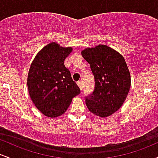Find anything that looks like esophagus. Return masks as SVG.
Instances as JSON below:
<instances>
[{"instance_id":"esophagus-1","label":"esophagus","mask_w":158,"mask_h":158,"mask_svg":"<svg viewBox=\"0 0 158 158\" xmlns=\"http://www.w3.org/2000/svg\"><path fill=\"white\" fill-rule=\"evenodd\" d=\"M77 85H78V86L79 87V88H80V90H81H81H82V87H83L82 82H81V81H77Z\"/></svg>"}]
</instances>
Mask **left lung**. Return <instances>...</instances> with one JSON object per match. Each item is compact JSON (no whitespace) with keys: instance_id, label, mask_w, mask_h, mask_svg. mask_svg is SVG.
<instances>
[{"instance_id":"left-lung-1","label":"left lung","mask_w":158,"mask_h":158,"mask_svg":"<svg viewBox=\"0 0 158 158\" xmlns=\"http://www.w3.org/2000/svg\"><path fill=\"white\" fill-rule=\"evenodd\" d=\"M90 64L95 79V88L85 98L88 110L97 117H107L123 106L131 88V75L124 57L104 44L81 52Z\"/></svg>"}]
</instances>
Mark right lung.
Here are the masks:
<instances>
[{"mask_svg": "<svg viewBox=\"0 0 158 158\" xmlns=\"http://www.w3.org/2000/svg\"><path fill=\"white\" fill-rule=\"evenodd\" d=\"M72 50L51 42L38 52L30 65L27 77L29 94L37 109L48 117L64 114L72 99L80 94L64 64Z\"/></svg>", "mask_w": 158, "mask_h": 158, "instance_id": "obj_1", "label": "right lung"}]
</instances>
